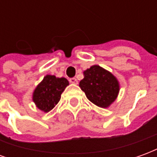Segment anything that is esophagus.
Here are the masks:
<instances>
[{"label": "esophagus", "instance_id": "34e87169", "mask_svg": "<svg viewBox=\"0 0 157 157\" xmlns=\"http://www.w3.org/2000/svg\"><path fill=\"white\" fill-rule=\"evenodd\" d=\"M70 82H71V83H72V84H74V85H77V83H78L77 80H76L75 78H71V79H70Z\"/></svg>", "mask_w": 157, "mask_h": 157}]
</instances>
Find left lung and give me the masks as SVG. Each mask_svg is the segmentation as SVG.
<instances>
[{
  "instance_id": "obj_1",
  "label": "left lung",
  "mask_w": 157,
  "mask_h": 157,
  "mask_svg": "<svg viewBox=\"0 0 157 157\" xmlns=\"http://www.w3.org/2000/svg\"><path fill=\"white\" fill-rule=\"evenodd\" d=\"M84 78L79 86L90 102L99 108L108 109L118 98L120 85L118 79L100 65H94L83 71Z\"/></svg>"
}]
</instances>
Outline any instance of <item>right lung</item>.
Segmentation results:
<instances>
[{"mask_svg": "<svg viewBox=\"0 0 157 157\" xmlns=\"http://www.w3.org/2000/svg\"><path fill=\"white\" fill-rule=\"evenodd\" d=\"M67 86L69 82L65 77L46 75L33 92V101L39 110L49 112L60 100L61 93Z\"/></svg>", "mask_w": 157, "mask_h": 157, "instance_id": "right-lung-1", "label": "right lung"}]
</instances>
